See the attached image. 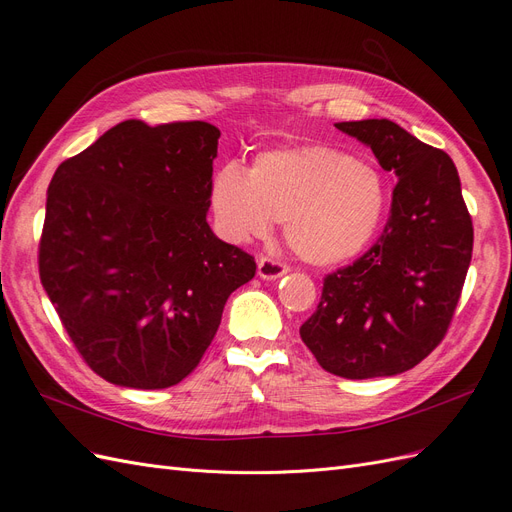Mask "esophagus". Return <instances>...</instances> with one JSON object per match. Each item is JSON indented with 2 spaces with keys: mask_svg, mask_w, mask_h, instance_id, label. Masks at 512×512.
<instances>
[{
  "mask_svg": "<svg viewBox=\"0 0 512 512\" xmlns=\"http://www.w3.org/2000/svg\"><path fill=\"white\" fill-rule=\"evenodd\" d=\"M288 271H290L288 265H284V262L275 260V258L262 256L258 260V275L262 277V280H280V277L286 275Z\"/></svg>",
  "mask_w": 512,
  "mask_h": 512,
  "instance_id": "esophagus-1",
  "label": "esophagus"
}]
</instances>
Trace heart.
Listing matches in <instances>:
<instances>
[{
    "label": "heart",
    "instance_id": "obj_1",
    "mask_svg": "<svg viewBox=\"0 0 512 512\" xmlns=\"http://www.w3.org/2000/svg\"><path fill=\"white\" fill-rule=\"evenodd\" d=\"M209 205L232 241L265 237L284 222L290 250L309 265H342L365 252L384 220L386 185L365 158L322 147L262 151L243 170L215 173Z\"/></svg>",
    "mask_w": 512,
    "mask_h": 512
}]
</instances>
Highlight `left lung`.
Segmentation results:
<instances>
[{
	"label": "left lung",
	"instance_id": "obj_1",
	"mask_svg": "<svg viewBox=\"0 0 512 512\" xmlns=\"http://www.w3.org/2000/svg\"><path fill=\"white\" fill-rule=\"evenodd\" d=\"M399 179L382 235L324 277L303 344L329 374L395 376L421 363L453 320L472 260L474 228L448 153L389 119L335 123Z\"/></svg>",
	"mask_w": 512,
	"mask_h": 512
}]
</instances>
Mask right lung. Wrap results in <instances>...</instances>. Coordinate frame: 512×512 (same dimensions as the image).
Segmentation results:
<instances>
[{
    "mask_svg": "<svg viewBox=\"0 0 512 512\" xmlns=\"http://www.w3.org/2000/svg\"><path fill=\"white\" fill-rule=\"evenodd\" d=\"M220 130L128 119L61 162L40 282L85 363L128 389L190 376L256 262L207 224Z\"/></svg>",
    "mask_w": 512,
    "mask_h": 512,
    "instance_id": "right-lung-1",
    "label": "right lung"
}]
</instances>
